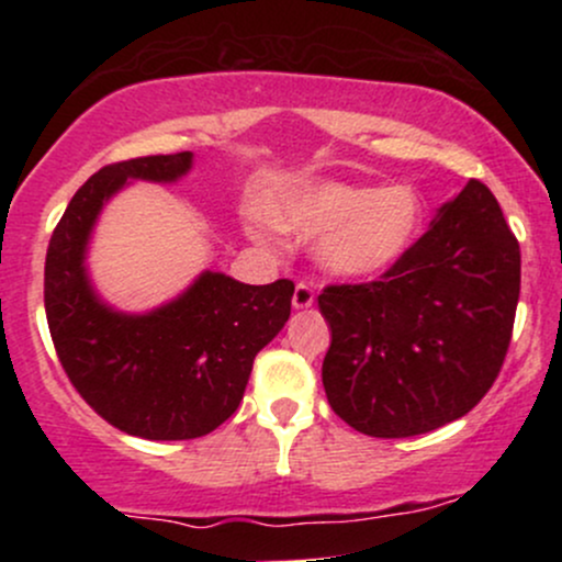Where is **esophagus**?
<instances>
[{
	"instance_id": "obj_1",
	"label": "esophagus",
	"mask_w": 562,
	"mask_h": 562,
	"mask_svg": "<svg viewBox=\"0 0 562 562\" xmlns=\"http://www.w3.org/2000/svg\"><path fill=\"white\" fill-rule=\"evenodd\" d=\"M314 303V288L308 282H299L293 290V306L295 308H308Z\"/></svg>"
}]
</instances>
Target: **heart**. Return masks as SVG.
<instances>
[{
	"mask_svg": "<svg viewBox=\"0 0 562 562\" xmlns=\"http://www.w3.org/2000/svg\"><path fill=\"white\" fill-rule=\"evenodd\" d=\"M290 235L319 237V261L340 277H372L402 261L420 235L423 205L406 184L362 187L317 182L288 192L267 209ZM256 237H263L256 232Z\"/></svg>",
	"mask_w": 562,
	"mask_h": 562,
	"instance_id": "b5f03b06",
	"label": "heart"
}]
</instances>
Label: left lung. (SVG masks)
Returning a JSON list of instances; mask_svg holds the SVG:
<instances>
[{"label":"left lung","mask_w":562,"mask_h":562,"mask_svg":"<svg viewBox=\"0 0 562 562\" xmlns=\"http://www.w3.org/2000/svg\"><path fill=\"white\" fill-rule=\"evenodd\" d=\"M518 295V237L492 190L470 179L378 280L319 293L333 330L322 362L333 412L375 438L468 415L505 364Z\"/></svg>","instance_id":"1"}]
</instances>
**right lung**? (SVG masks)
Instances as JSON below:
<instances>
[{"mask_svg":"<svg viewBox=\"0 0 562 562\" xmlns=\"http://www.w3.org/2000/svg\"><path fill=\"white\" fill-rule=\"evenodd\" d=\"M190 153L102 166L79 187L49 237L44 308L63 370L102 420L128 436L184 441L216 430L240 404L256 353L290 317L295 285H243L205 272L182 299L126 317L94 299L83 248L102 203L126 179L173 182Z\"/></svg>","mask_w":562,"mask_h":562,"instance_id":"right-lung-1","label":"right lung"}]
</instances>
